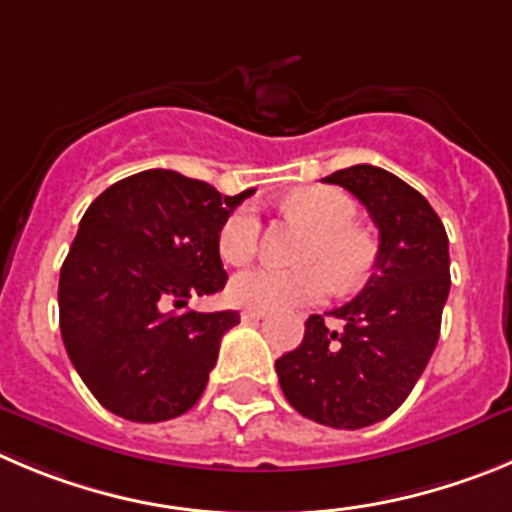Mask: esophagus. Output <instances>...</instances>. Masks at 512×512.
<instances>
[{
	"instance_id": "1",
	"label": "esophagus",
	"mask_w": 512,
	"mask_h": 512,
	"mask_svg": "<svg viewBox=\"0 0 512 512\" xmlns=\"http://www.w3.org/2000/svg\"><path fill=\"white\" fill-rule=\"evenodd\" d=\"M266 314H269L266 309H243L241 320L243 322H259V320H264Z\"/></svg>"
}]
</instances>
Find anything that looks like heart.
<instances>
[{
  "instance_id": "b5f03b06",
  "label": "heart",
  "mask_w": 512,
  "mask_h": 512,
  "mask_svg": "<svg viewBox=\"0 0 512 512\" xmlns=\"http://www.w3.org/2000/svg\"><path fill=\"white\" fill-rule=\"evenodd\" d=\"M284 208L312 228L304 243L299 269L256 266L231 281V299L253 309H289L320 302L330 292L332 275L337 289H353L370 266L368 241L353 228L355 205L335 187H304L284 200ZM261 220L256 210L241 205L223 220L218 251L228 264H246L256 256Z\"/></svg>"
}]
</instances>
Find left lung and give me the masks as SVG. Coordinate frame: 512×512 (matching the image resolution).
<instances>
[{
	"mask_svg": "<svg viewBox=\"0 0 512 512\" xmlns=\"http://www.w3.org/2000/svg\"><path fill=\"white\" fill-rule=\"evenodd\" d=\"M322 182L365 205L378 228V256L353 302L304 322V340L276 360L279 386L294 409L332 429H363L406 401L437 348L449 297V238L426 198L401 177L355 164Z\"/></svg>",
	"mask_w": 512,
	"mask_h": 512,
	"instance_id": "left-lung-1",
	"label": "left lung"
}]
</instances>
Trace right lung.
Returning a JSON list of instances; mask_svg holds the SVG:
<instances>
[{
	"mask_svg": "<svg viewBox=\"0 0 512 512\" xmlns=\"http://www.w3.org/2000/svg\"><path fill=\"white\" fill-rule=\"evenodd\" d=\"M253 195L147 170L103 190L60 269V332L103 409L154 424L190 411L238 312H177L225 287L218 231Z\"/></svg>",
	"mask_w": 512,
	"mask_h": 512,
	"instance_id": "obj_1",
	"label": "right lung"
}]
</instances>
